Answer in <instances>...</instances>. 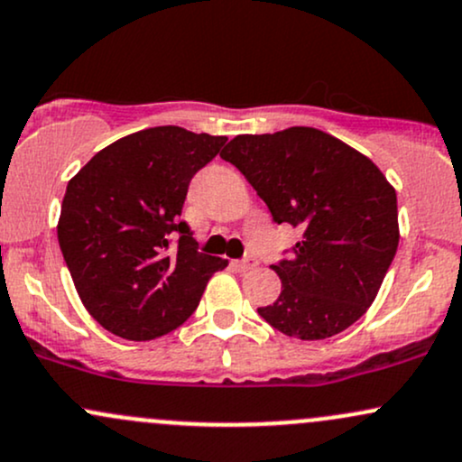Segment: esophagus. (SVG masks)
<instances>
[{
    "label": "esophagus",
    "instance_id": "esophagus-1",
    "mask_svg": "<svg viewBox=\"0 0 462 462\" xmlns=\"http://www.w3.org/2000/svg\"><path fill=\"white\" fill-rule=\"evenodd\" d=\"M236 266H237V271H251V268H255L257 266V259H253V257H245V259H240V262H236Z\"/></svg>",
    "mask_w": 462,
    "mask_h": 462
}]
</instances>
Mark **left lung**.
Instances as JSON below:
<instances>
[{
	"mask_svg": "<svg viewBox=\"0 0 462 462\" xmlns=\"http://www.w3.org/2000/svg\"><path fill=\"white\" fill-rule=\"evenodd\" d=\"M220 157L246 176L277 225L303 229L273 271L282 294L259 316L282 334L323 340L375 299L399 245L397 194L371 159L310 126L237 134Z\"/></svg>",
	"mask_w": 462,
	"mask_h": 462,
	"instance_id": "left-lung-1",
	"label": "left lung"
}]
</instances>
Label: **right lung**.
<instances>
[{"label": "right lung", "instance_id": "right-lung-1", "mask_svg": "<svg viewBox=\"0 0 462 462\" xmlns=\"http://www.w3.org/2000/svg\"><path fill=\"white\" fill-rule=\"evenodd\" d=\"M225 142L146 128L100 150L67 185L60 251L85 308L111 334L152 340L176 329L229 263L200 253L180 220L189 180Z\"/></svg>", "mask_w": 462, "mask_h": 462}]
</instances>
